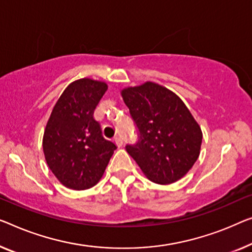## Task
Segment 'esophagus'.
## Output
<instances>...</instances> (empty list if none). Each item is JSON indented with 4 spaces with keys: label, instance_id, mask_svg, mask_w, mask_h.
I'll return each instance as SVG.
<instances>
[{
    "label": "esophagus",
    "instance_id": "1",
    "mask_svg": "<svg viewBox=\"0 0 252 252\" xmlns=\"http://www.w3.org/2000/svg\"><path fill=\"white\" fill-rule=\"evenodd\" d=\"M114 142L116 144V146H118V147H121V146L123 145L122 137H115L114 138Z\"/></svg>",
    "mask_w": 252,
    "mask_h": 252
}]
</instances>
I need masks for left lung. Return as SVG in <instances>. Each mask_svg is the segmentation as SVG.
<instances>
[{
    "label": "left lung",
    "mask_w": 252,
    "mask_h": 252,
    "mask_svg": "<svg viewBox=\"0 0 252 252\" xmlns=\"http://www.w3.org/2000/svg\"><path fill=\"white\" fill-rule=\"evenodd\" d=\"M138 129L129 155L150 181L170 185L183 178L198 159L202 132L178 95L147 81L121 92Z\"/></svg>",
    "instance_id": "8db88e82"
}]
</instances>
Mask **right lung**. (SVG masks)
<instances>
[{"mask_svg":"<svg viewBox=\"0 0 252 252\" xmlns=\"http://www.w3.org/2000/svg\"><path fill=\"white\" fill-rule=\"evenodd\" d=\"M106 90L103 81H73L60 96L45 127V159L59 181L70 189L86 190L97 185L116 149L94 119Z\"/></svg>","mask_w":252,"mask_h":252,"instance_id":"1","label":"right lung"}]
</instances>
